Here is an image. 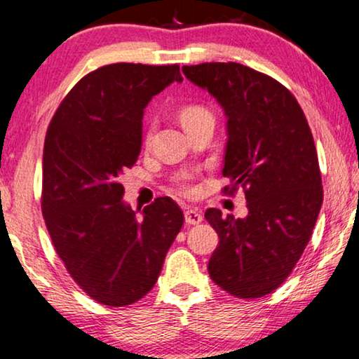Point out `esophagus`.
I'll list each match as a JSON object with an SVG mask.
<instances>
[{"mask_svg": "<svg viewBox=\"0 0 359 359\" xmlns=\"http://www.w3.org/2000/svg\"><path fill=\"white\" fill-rule=\"evenodd\" d=\"M201 221H203V216H201L196 210L189 208L185 211V223L187 224L195 226V224H200Z\"/></svg>", "mask_w": 359, "mask_h": 359, "instance_id": "obj_1", "label": "esophagus"}]
</instances>
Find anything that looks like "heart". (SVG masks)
<instances>
[{"label":"heart","mask_w":359,"mask_h":359,"mask_svg":"<svg viewBox=\"0 0 359 359\" xmlns=\"http://www.w3.org/2000/svg\"><path fill=\"white\" fill-rule=\"evenodd\" d=\"M179 118H180L182 125H184V128L190 130L191 127H195L196 123L203 122V120H206V118H213V117H211L210 110L201 107V105H185V107L180 109ZM151 136H153V133L148 131V135H146V143H149ZM174 182L182 194H194L195 191V185H194V182H191V177L189 174L177 175Z\"/></svg>","instance_id":"1"}]
</instances>
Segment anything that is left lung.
Listing matches in <instances>:
<instances>
[{
    "label": "left lung",
    "instance_id": "left-lung-1",
    "mask_svg": "<svg viewBox=\"0 0 359 359\" xmlns=\"http://www.w3.org/2000/svg\"><path fill=\"white\" fill-rule=\"evenodd\" d=\"M182 72L224 110L223 175L231 182L224 194L241 185L249 210L242 219L206 210V221L219 236L208 273L232 296L262 297L301 259L324 200L309 123L285 86L244 65L201 63Z\"/></svg>",
    "mask_w": 359,
    "mask_h": 359
}]
</instances>
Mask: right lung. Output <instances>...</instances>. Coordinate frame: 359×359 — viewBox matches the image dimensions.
I'll return each instance as SVG.
<instances>
[{
    "mask_svg": "<svg viewBox=\"0 0 359 359\" xmlns=\"http://www.w3.org/2000/svg\"><path fill=\"white\" fill-rule=\"evenodd\" d=\"M182 79L179 65H107L69 90L47 130L45 224L68 273L100 304L122 307L148 294L184 224L169 196L138 216L120 184L140 156L146 105Z\"/></svg>",
    "mask_w": 359,
    "mask_h": 359,
    "instance_id": "right-lung-1",
    "label": "right lung"
}]
</instances>
